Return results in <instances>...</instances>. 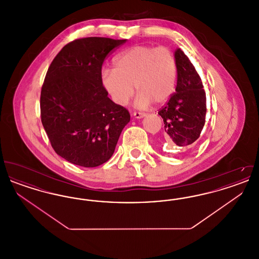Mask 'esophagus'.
Wrapping results in <instances>:
<instances>
[{"mask_svg":"<svg viewBox=\"0 0 259 259\" xmlns=\"http://www.w3.org/2000/svg\"><path fill=\"white\" fill-rule=\"evenodd\" d=\"M133 116H134L135 118H137V119H140V118L145 117L146 114L143 113V112H138V111H136V112H133Z\"/></svg>","mask_w":259,"mask_h":259,"instance_id":"esophagus-1","label":"esophagus"}]
</instances>
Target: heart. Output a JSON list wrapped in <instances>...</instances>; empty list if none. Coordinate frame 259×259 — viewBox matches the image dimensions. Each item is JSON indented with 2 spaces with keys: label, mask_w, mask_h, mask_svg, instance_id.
I'll use <instances>...</instances> for the list:
<instances>
[{
  "label": "heart",
  "mask_w": 259,
  "mask_h": 259,
  "mask_svg": "<svg viewBox=\"0 0 259 259\" xmlns=\"http://www.w3.org/2000/svg\"><path fill=\"white\" fill-rule=\"evenodd\" d=\"M113 65L114 70L102 72L101 84L117 106L129 102L134 87L139 93L135 105L142 109L166 103L175 91L177 63L165 47L136 46L119 53Z\"/></svg>",
  "instance_id": "obj_1"
}]
</instances>
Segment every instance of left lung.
Segmentation results:
<instances>
[{
    "label": "left lung",
    "mask_w": 259,
    "mask_h": 259,
    "mask_svg": "<svg viewBox=\"0 0 259 259\" xmlns=\"http://www.w3.org/2000/svg\"><path fill=\"white\" fill-rule=\"evenodd\" d=\"M177 87L158 114L163 118L165 139L178 147H191L205 125L206 93L194 66L181 49L175 51Z\"/></svg>",
    "instance_id": "1"
}]
</instances>
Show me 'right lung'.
<instances>
[{"instance_id": "right-lung-1", "label": "right lung", "mask_w": 259, "mask_h": 259, "mask_svg": "<svg viewBox=\"0 0 259 259\" xmlns=\"http://www.w3.org/2000/svg\"><path fill=\"white\" fill-rule=\"evenodd\" d=\"M126 39L90 37L66 45L51 62L40 92V117L62 158L97 167L111 157L130 121L101 84L102 65Z\"/></svg>"}]
</instances>
